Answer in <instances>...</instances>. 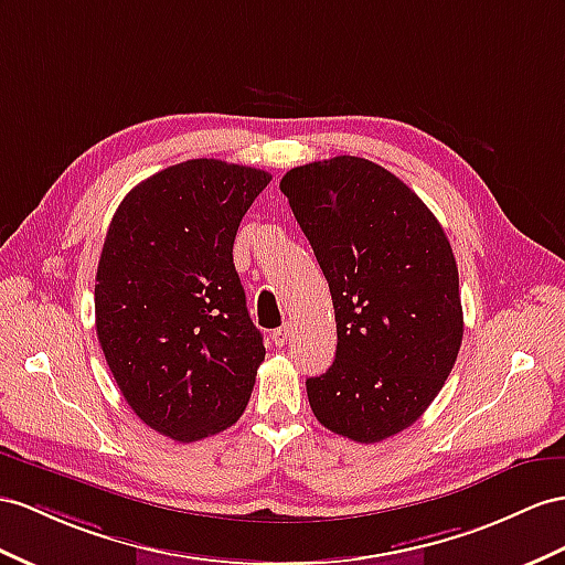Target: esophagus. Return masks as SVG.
Listing matches in <instances>:
<instances>
[{
	"label": "esophagus",
	"instance_id": "esophagus-1",
	"mask_svg": "<svg viewBox=\"0 0 565 565\" xmlns=\"http://www.w3.org/2000/svg\"><path fill=\"white\" fill-rule=\"evenodd\" d=\"M288 337H291V324H284V327L271 331V341L277 345H284L288 341Z\"/></svg>",
	"mask_w": 565,
	"mask_h": 565
}]
</instances>
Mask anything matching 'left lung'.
I'll use <instances>...</instances> for the list:
<instances>
[{"mask_svg":"<svg viewBox=\"0 0 565 565\" xmlns=\"http://www.w3.org/2000/svg\"><path fill=\"white\" fill-rule=\"evenodd\" d=\"M320 263L337 317V358L306 382L327 429L374 444L437 398L462 341L458 267L441 224L392 171L331 157L279 183Z\"/></svg>","mask_w":565,"mask_h":565,"instance_id":"left-lung-1","label":"left lung"}]
</instances>
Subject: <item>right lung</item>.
I'll return each instance as SVG.
<instances>
[{
    "instance_id": "add662e5",
    "label": "right lung",
    "mask_w": 565,
    "mask_h": 565,
    "mask_svg": "<svg viewBox=\"0 0 565 565\" xmlns=\"http://www.w3.org/2000/svg\"><path fill=\"white\" fill-rule=\"evenodd\" d=\"M271 177L222 159L152 173L114 212L95 277L107 365L140 420L173 441L243 415L265 360L234 267L243 214Z\"/></svg>"
}]
</instances>
